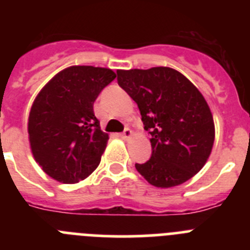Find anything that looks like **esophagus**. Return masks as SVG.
<instances>
[{
	"label": "esophagus",
	"mask_w": 250,
	"mask_h": 250,
	"mask_svg": "<svg viewBox=\"0 0 250 250\" xmlns=\"http://www.w3.org/2000/svg\"><path fill=\"white\" fill-rule=\"evenodd\" d=\"M121 138L125 139V140H129V139L132 138V131L130 129H125V131L121 134Z\"/></svg>",
	"instance_id": "obj_1"
}]
</instances>
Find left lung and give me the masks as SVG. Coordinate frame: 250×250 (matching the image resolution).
Listing matches in <instances>:
<instances>
[{"label":"left lung","mask_w":250,"mask_h":250,"mask_svg":"<svg viewBox=\"0 0 250 250\" xmlns=\"http://www.w3.org/2000/svg\"><path fill=\"white\" fill-rule=\"evenodd\" d=\"M118 83L139 106L151 134V158L136 170L156 188L180 185L199 173L215 138L213 115L202 92L182 72L159 66L118 70Z\"/></svg>","instance_id":"left-lung-1"}]
</instances>
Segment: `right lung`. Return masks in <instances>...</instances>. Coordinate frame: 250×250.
<instances>
[{
  "instance_id": "right-lung-1",
  "label": "right lung",
  "mask_w": 250,
  "mask_h": 250,
  "mask_svg": "<svg viewBox=\"0 0 250 250\" xmlns=\"http://www.w3.org/2000/svg\"><path fill=\"white\" fill-rule=\"evenodd\" d=\"M116 77L111 68L70 66L37 94L28 115V140L37 164L63 184L86 179L99 167L109 135L94 103Z\"/></svg>"
}]
</instances>
